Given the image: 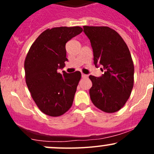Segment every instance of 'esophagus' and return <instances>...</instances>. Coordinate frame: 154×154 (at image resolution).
<instances>
[{
    "instance_id": "1",
    "label": "esophagus",
    "mask_w": 154,
    "mask_h": 154,
    "mask_svg": "<svg viewBox=\"0 0 154 154\" xmlns=\"http://www.w3.org/2000/svg\"><path fill=\"white\" fill-rule=\"evenodd\" d=\"M82 77H83V78H87V77H88V75H86V74H82Z\"/></svg>"
}]
</instances>
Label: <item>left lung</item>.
Returning <instances> with one entry per match:
<instances>
[{
  "mask_svg": "<svg viewBox=\"0 0 154 154\" xmlns=\"http://www.w3.org/2000/svg\"><path fill=\"white\" fill-rule=\"evenodd\" d=\"M83 32L91 42L94 63L101 65V77L89 76L92 86L89 94L93 104L102 111L116 112L131 94L134 66L129 48L120 35L108 27L84 26Z\"/></svg>",
  "mask_w": 154,
  "mask_h": 154,
  "instance_id": "left-lung-1",
  "label": "left lung"
}]
</instances>
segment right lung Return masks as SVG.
I'll list each match as a JSON object with an SVG mask.
<instances>
[{
  "label": "right lung",
  "mask_w": 154,
  "mask_h": 154,
  "mask_svg": "<svg viewBox=\"0 0 154 154\" xmlns=\"http://www.w3.org/2000/svg\"><path fill=\"white\" fill-rule=\"evenodd\" d=\"M80 27H60L42 32L29 48L24 61L25 80L32 99L40 110L52 117L60 116L72 106L81 73L63 74L66 44L82 32Z\"/></svg>",
  "instance_id": "right-lung-1"
}]
</instances>
